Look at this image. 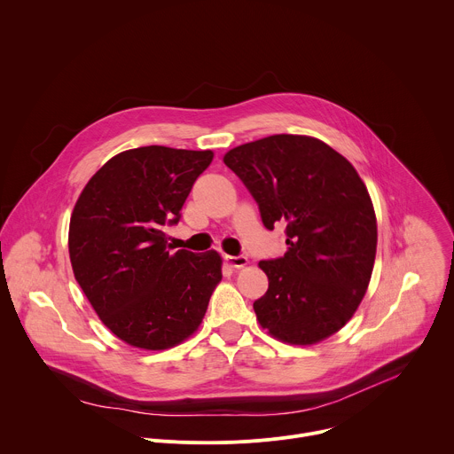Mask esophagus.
<instances>
[{
    "mask_svg": "<svg viewBox=\"0 0 454 454\" xmlns=\"http://www.w3.org/2000/svg\"><path fill=\"white\" fill-rule=\"evenodd\" d=\"M225 261L232 266V268H245L248 264V259L245 255H225Z\"/></svg>",
    "mask_w": 454,
    "mask_h": 454,
    "instance_id": "1",
    "label": "esophagus"
}]
</instances>
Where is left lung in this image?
<instances>
[{"label": "left lung", "instance_id": "1", "mask_svg": "<svg viewBox=\"0 0 454 454\" xmlns=\"http://www.w3.org/2000/svg\"><path fill=\"white\" fill-rule=\"evenodd\" d=\"M223 163L255 199L264 227L286 225L284 257L259 262L270 282L254 301L259 325L298 346L333 335L358 309L376 255V215L358 172L305 135L243 144Z\"/></svg>", "mask_w": 454, "mask_h": 454}]
</instances>
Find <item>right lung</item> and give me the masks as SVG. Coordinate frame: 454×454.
I'll list each match as a JSON object with an SVG mask.
<instances>
[{
  "mask_svg": "<svg viewBox=\"0 0 454 454\" xmlns=\"http://www.w3.org/2000/svg\"><path fill=\"white\" fill-rule=\"evenodd\" d=\"M213 151L149 145L108 160L80 193L69 223L74 277L101 321L133 348L168 349L200 326L222 280L216 250L170 254L177 223Z\"/></svg>",
  "mask_w": 454,
  "mask_h": 454,
  "instance_id": "add662e5",
  "label": "right lung"
}]
</instances>
